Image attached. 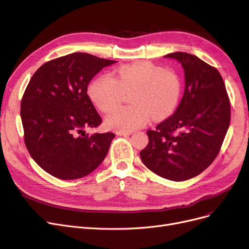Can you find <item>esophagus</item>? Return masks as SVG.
Masks as SVG:
<instances>
[{"instance_id":"obj_1","label":"esophagus","mask_w":249,"mask_h":249,"mask_svg":"<svg viewBox=\"0 0 249 249\" xmlns=\"http://www.w3.org/2000/svg\"><path fill=\"white\" fill-rule=\"evenodd\" d=\"M116 134H117V135H119V136H128V135L131 134V132H126V131H117V132H116Z\"/></svg>"}]
</instances>
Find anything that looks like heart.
I'll list each match as a JSON object with an SVG mask.
<instances>
[{"instance_id": "1", "label": "heart", "mask_w": 249, "mask_h": 249, "mask_svg": "<svg viewBox=\"0 0 249 249\" xmlns=\"http://www.w3.org/2000/svg\"><path fill=\"white\" fill-rule=\"evenodd\" d=\"M180 89L179 76L174 71L150 62H137L121 65L113 71L112 77H97L88 93L100 111L109 112L124 93L132 91L133 106L113 110L105 119L109 129L131 131L144 126L150 116L161 120L171 115L178 106Z\"/></svg>"}]
</instances>
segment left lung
<instances>
[{
	"label": "left lung",
	"instance_id": "obj_1",
	"mask_svg": "<svg viewBox=\"0 0 249 249\" xmlns=\"http://www.w3.org/2000/svg\"><path fill=\"white\" fill-rule=\"evenodd\" d=\"M163 57L184 69V96L173 116L148 130L140 158L158 176L182 181L199 176L216 159L230 124V102L215 68L186 52Z\"/></svg>",
	"mask_w": 249,
	"mask_h": 249
}]
</instances>
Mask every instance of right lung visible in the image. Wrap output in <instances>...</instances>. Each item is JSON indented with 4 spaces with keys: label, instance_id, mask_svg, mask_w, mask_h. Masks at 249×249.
I'll return each instance as SVG.
<instances>
[{
    "label": "right lung",
    "instance_id": "1",
    "mask_svg": "<svg viewBox=\"0 0 249 249\" xmlns=\"http://www.w3.org/2000/svg\"><path fill=\"white\" fill-rule=\"evenodd\" d=\"M115 62L74 52L44 63L32 75L21 102L24 141L49 175L81 178L106 158L115 134L86 133L102 122L87 90L91 78Z\"/></svg>",
    "mask_w": 249,
    "mask_h": 249
}]
</instances>
